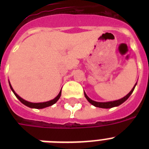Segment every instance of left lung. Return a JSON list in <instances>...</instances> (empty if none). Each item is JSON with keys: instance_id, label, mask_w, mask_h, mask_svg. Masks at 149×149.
I'll return each mask as SVG.
<instances>
[{"instance_id": "obj_1", "label": "left lung", "mask_w": 149, "mask_h": 149, "mask_svg": "<svg viewBox=\"0 0 149 149\" xmlns=\"http://www.w3.org/2000/svg\"><path fill=\"white\" fill-rule=\"evenodd\" d=\"M136 84H135V86H134V88L131 89V92H130V93H129L127 95L125 96L124 98H121V99L117 100V101H109V102H97V101H93L92 99H90V98H89V97L86 95V94L85 93H84V95H85V97H86V98L87 99V101H89V103L92 104L93 105H94L95 107H100V108H112V107H113L119 106V105L122 104V103H124V102H125V101L126 100H127V98L130 97V95L132 94L133 91H134V88H135V86H136Z\"/></svg>"}]
</instances>
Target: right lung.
<instances>
[{
	"label": "right lung",
	"mask_w": 149,
	"mask_h": 149,
	"mask_svg": "<svg viewBox=\"0 0 149 149\" xmlns=\"http://www.w3.org/2000/svg\"><path fill=\"white\" fill-rule=\"evenodd\" d=\"M10 88H11L12 90H13V93H14V94H15V95L17 97V98H18V99L19 100V101H20L22 104H24L26 105V106L29 107H31V108L42 109V108H45V107H47L51 106V105H53L54 104H55L56 101H58L59 98H60V95H61V91H60L58 95L56 96L54 99L51 100V101H47V102H43V103H31V102H29V101H25V100H24L23 98H21L20 96H18V95L15 93V91L13 90V87H12L10 83Z\"/></svg>",
	"instance_id": "add662e5"
}]
</instances>
